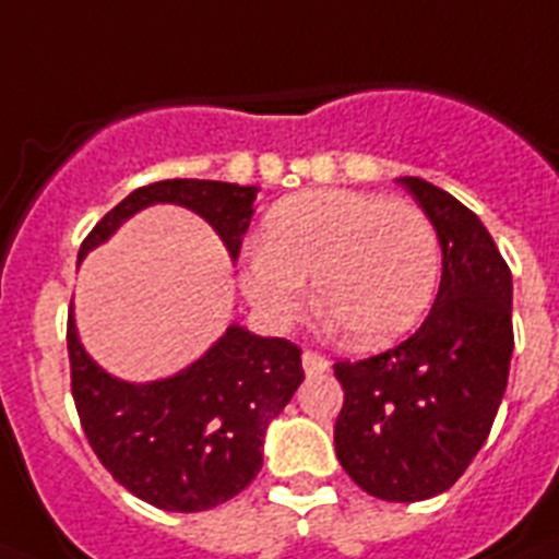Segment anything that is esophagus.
Returning a JSON list of instances; mask_svg holds the SVG:
<instances>
[{"instance_id":"1","label":"esophagus","mask_w":559,"mask_h":559,"mask_svg":"<svg viewBox=\"0 0 559 559\" xmlns=\"http://www.w3.org/2000/svg\"><path fill=\"white\" fill-rule=\"evenodd\" d=\"M304 372L307 374H321V372H326V369H330V360L323 358V355H318V352H312V349H307L304 352Z\"/></svg>"}]
</instances>
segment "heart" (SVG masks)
Wrapping results in <instances>:
<instances>
[{
	"label": "heart",
	"mask_w": 559,
	"mask_h": 559,
	"mask_svg": "<svg viewBox=\"0 0 559 559\" xmlns=\"http://www.w3.org/2000/svg\"><path fill=\"white\" fill-rule=\"evenodd\" d=\"M352 344L378 346L426 316L440 278V243L424 210L381 192L307 190L278 201L261 227V247L241 266V289L258 316L287 326L307 301Z\"/></svg>",
	"instance_id": "heart-1"
}]
</instances>
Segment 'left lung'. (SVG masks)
Wrapping results in <instances>:
<instances>
[{"mask_svg":"<svg viewBox=\"0 0 559 559\" xmlns=\"http://www.w3.org/2000/svg\"><path fill=\"white\" fill-rule=\"evenodd\" d=\"M443 250L435 307L412 337L337 360L344 409L335 452L360 489L392 503L452 489L489 438L509 383L511 270L483 222L424 178H397Z\"/></svg>","mask_w":559,"mask_h":559,"instance_id":"8db88e82","label":"left lung"}]
</instances>
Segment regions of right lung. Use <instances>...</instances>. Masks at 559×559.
<instances>
[{"instance_id": "1", "label": "right lung", "mask_w": 559, "mask_h": 559, "mask_svg": "<svg viewBox=\"0 0 559 559\" xmlns=\"http://www.w3.org/2000/svg\"><path fill=\"white\" fill-rule=\"evenodd\" d=\"M255 192L258 187L201 178L139 187L91 229L79 264L130 215L153 204L199 213L236 261ZM68 355L70 389L87 443L130 495L164 511L213 509L247 489L264 463L266 426L304 381L298 346L284 337L252 335L238 323L173 378L121 381L84 352L73 304Z\"/></svg>"}]
</instances>
